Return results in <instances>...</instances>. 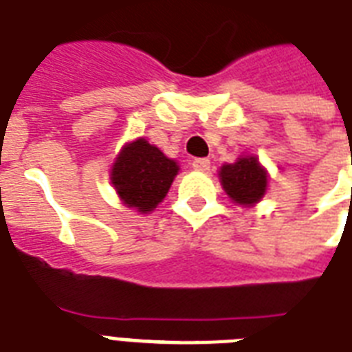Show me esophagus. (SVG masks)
Segmentation results:
<instances>
[{
	"mask_svg": "<svg viewBox=\"0 0 352 352\" xmlns=\"http://www.w3.org/2000/svg\"><path fill=\"white\" fill-rule=\"evenodd\" d=\"M192 168L197 171H208L210 170V160L208 159H193Z\"/></svg>",
	"mask_w": 352,
	"mask_h": 352,
	"instance_id": "1",
	"label": "esophagus"
}]
</instances>
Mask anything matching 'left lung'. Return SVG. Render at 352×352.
Here are the masks:
<instances>
[{
    "instance_id": "1",
    "label": "left lung",
    "mask_w": 352,
    "mask_h": 352,
    "mask_svg": "<svg viewBox=\"0 0 352 352\" xmlns=\"http://www.w3.org/2000/svg\"><path fill=\"white\" fill-rule=\"evenodd\" d=\"M219 177L226 195L241 206H254L267 192V171L259 160L250 155L241 157L234 164L223 166Z\"/></svg>"
}]
</instances>
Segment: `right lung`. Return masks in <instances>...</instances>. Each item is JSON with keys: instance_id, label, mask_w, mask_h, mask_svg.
I'll return each mask as SVG.
<instances>
[{"instance_id": "1", "label": "right lung", "mask_w": 352, "mask_h": 352, "mask_svg": "<svg viewBox=\"0 0 352 352\" xmlns=\"http://www.w3.org/2000/svg\"><path fill=\"white\" fill-rule=\"evenodd\" d=\"M177 173L175 160L146 138H137L118 153L111 168V184L127 208L148 214L162 203Z\"/></svg>"}]
</instances>
